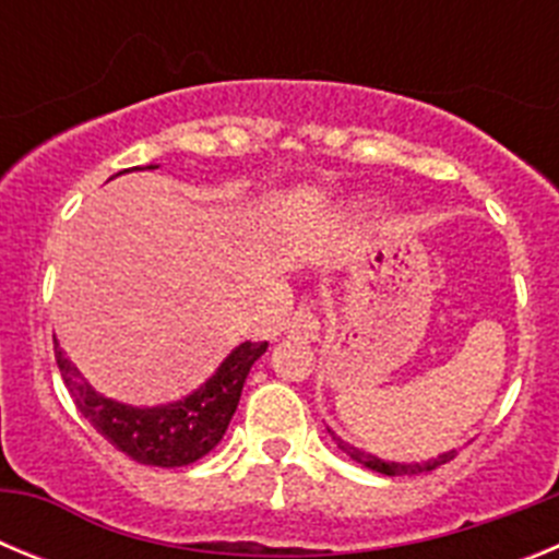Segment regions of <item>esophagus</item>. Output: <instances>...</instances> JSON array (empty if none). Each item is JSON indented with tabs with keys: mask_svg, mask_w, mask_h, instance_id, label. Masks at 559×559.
Listing matches in <instances>:
<instances>
[{
	"mask_svg": "<svg viewBox=\"0 0 559 559\" xmlns=\"http://www.w3.org/2000/svg\"><path fill=\"white\" fill-rule=\"evenodd\" d=\"M319 330H322V324H319V316H316L313 305L310 302L299 305V308L294 310V316H290L288 333L296 335V338L313 341L316 335H319Z\"/></svg>",
	"mask_w": 559,
	"mask_h": 559,
	"instance_id": "obj_1",
	"label": "esophagus"
}]
</instances>
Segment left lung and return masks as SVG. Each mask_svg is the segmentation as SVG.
I'll use <instances>...</instances> for the list:
<instances>
[{
  "mask_svg": "<svg viewBox=\"0 0 559 559\" xmlns=\"http://www.w3.org/2000/svg\"><path fill=\"white\" fill-rule=\"evenodd\" d=\"M333 439L338 442L341 451L353 459V462L364 464V467H369V471H374V473H383V476H419V473L437 471L439 464H448L453 456H456V451H445V453H439L437 459H428V462H386V459H378V456H372V453L349 445V442H344V439L335 437V433H333Z\"/></svg>",
  "mask_w": 559,
  "mask_h": 559,
  "instance_id": "8db88e82",
  "label": "left lung"
}]
</instances>
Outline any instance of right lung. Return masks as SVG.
<instances>
[{
  "label": "right lung",
  "mask_w": 559,
  "mask_h": 559,
  "mask_svg": "<svg viewBox=\"0 0 559 559\" xmlns=\"http://www.w3.org/2000/svg\"><path fill=\"white\" fill-rule=\"evenodd\" d=\"M156 165H147L153 170ZM136 170V167H133ZM269 349V341H243L231 349L215 374L187 397L167 406L136 408L97 394L81 378L56 341V360L78 412L95 426L103 439L133 462L151 467H185L199 462L224 439L229 419L240 403V392L254 360Z\"/></svg>",
  "instance_id": "1"
}]
</instances>
